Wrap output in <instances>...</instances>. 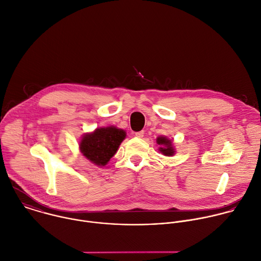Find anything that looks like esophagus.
Instances as JSON below:
<instances>
[{
    "label": "esophagus",
    "instance_id": "obj_1",
    "mask_svg": "<svg viewBox=\"0 0 261 261\" xmlns=\"http://www.w3.org/2000/svg\"><path fill=\"white\" fill-rule=\"evenodd\" d=\"M136 137H138V138H142L143 137V135H144V132L143 131H139V132H135V134H134Z\"/></svg>",
    "mask_w": 261,
    "mask_h": 261
}]
</instances>
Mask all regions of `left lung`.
<instances>
[{"label": "left lung", "mask_w": 261, "mask_h": 261, "mask_svg": "<svg viewBox=\"0 0 261 261\" xmlns=\"http://www.w3.org/2000/svg\"><path fill=\"white\" fill-rule=\"evenodd\" d=\"M156 143L160 145L159 151L166 156H173L176 153V149L173 144V140L167 136H159Z\"/></svg>", "instance_id": "obj_1"}]
</instances>
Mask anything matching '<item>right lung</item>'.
Masks as SVG:
<instances>
[{
  "label": "right lung",
  "instance_id": "1",
  "mask_svg": "<svg viewBox=\"0 0 261 261\" xmlns=\"http://www.w3.org/2000/svg\"><path fill=\"white\" fill-rule=\"evenodd\" d=\"M126 138V131L115 126L99 127L85 133L79 142V150L91 164L105 167L116 154Z\"/></svg>",
  "mask_w": 261,
  "mask_h": 261
}]
</instances>
